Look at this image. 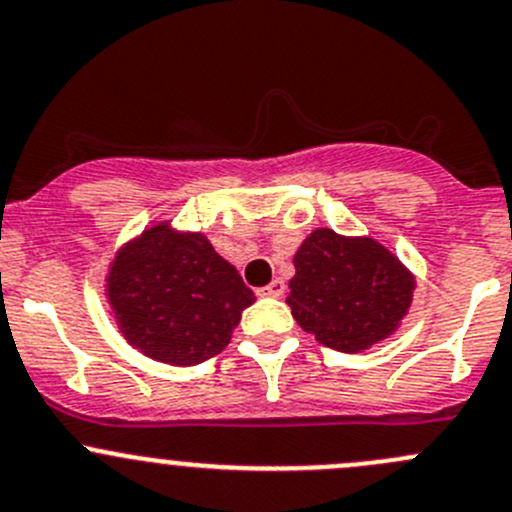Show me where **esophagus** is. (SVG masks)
Returning a JSON list of instances; mask_svg holds the SVG:
<instances>
[{
  "label": "esophagus",
  "mask_w": 512,
  "mask_h": 512,
  "mask_svg": "<svg viewBox=\"0 0 512 512\" xmlns=\"http://www.w3.org/2000/svg\"><path fill=\"white\" fill-rule=\"evenodd\" d=\"M283 291H286V283H283L281 278H276V281H271L268 286L258 288V295H261V298H281Z\"/></svg>",
  "instance_id": "esophagus-1"
}]
</instances>
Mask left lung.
<instances>
[{
	"label": "left lung",
	"instance_id": "obj_1",
	"mask_svg": "<svg viewBox=\"0 0 512 512\" xmlns=\"http://www.w3.org/2000/svg\"><path fill=\"white\" fill-rule=\"evenodd\" d=\"M286 303L305 333L337 352L370 350L409 313L414 273L370 236L315 229L293 256Z\"/></svg>",
	"mask_w": 512,
	"mask_h": 512
}]
</instances>
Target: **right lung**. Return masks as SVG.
Masks as SVG:
<instances>
[{
  "label": "right lung",
  "mask_w": 512,
  "mask_h": 512,
  "mask_svg": "<svg viewBox=\"0 0 512 512\" xmlns=\"http://www.w3.org/2000/svg\"><path fill=\"white\" fill-rule=\"evenodd\" d=\"M105 298L135 350L187 367L229 345L256 295L207 236L157 221L120 246L105 276Z\"/></svg>",
  "instance_id": "add662e5"
}]
</instances>
